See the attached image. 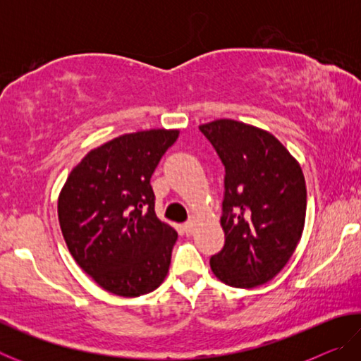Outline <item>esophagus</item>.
<instances>
[{
	"label": "esophagus",
	"mask_w": 361,
	"mask_h": 361,
	"mask_svg": "<svg viewBox=\"0 0 361 361\" xmlns=\"http://www.w3.org/2000/svg\"><path fill=\"white\" fill-rule=\"evenodd\" d=\"M194 226H195L194 219H189V221H186L185 224H183V231L186 232V235H191V234H192V231H194Z\"/></svg>",
	"instance_id": "esophagus-1"
}]
</instances>
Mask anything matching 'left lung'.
I'll return each instance as SVG.
<instances>
[{"label":"left lung","mask_w":361,"mask_h":361,"mask_svg":"<svg viewBox=\"0 0 361 361\" xmlns=\"http://www.w3.org/2000/svg\"><path fill=\"white\" fill-rule=\"evenodd\" d=\"M221 159L224 247L210 258L216 279L234 288L272 280L302 235L307 192L301 166L279 140L232 119L199 126Z\"/></svg>","instance_id":"obj_1"}]
</instances>
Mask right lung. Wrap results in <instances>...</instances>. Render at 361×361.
Listing matches in <instances>:
<instances>
[{
  "mask_svg": "<svg viewBox=\"0 0 361 361\" xmlns=\"http://www.w3.org/2000/svg\"><path fill=\"white\" fill-rule=\"evenodd\" d=\"M180 130L126 133L89 151L59 195L70 253L103 290L124 298L154 291L166 279L176 231L154 212L151 175Z\"/></svg>",
  "mask_w": 361,
  "mask_h": 361,
  "instance_id": "obj_1",
  "label": "right lung"
}]
</instances>
